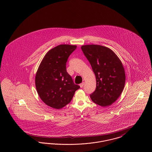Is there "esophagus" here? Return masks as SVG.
<instances>
[{
  "label": "esophagus",
  "mask_w": 152,
  "mask_h": 152,
  "mask_svg": "<svg viewBox=\"0 0 152 152\" xmlns=\"http://www.w3.org/2000/svg\"><path fill=\"white\" fill-rule=\"evenodd\" d=\"M84 83H82L81 84H80V86L81 88H83V87H84Z\"/></svg>",
  "instance_id": "1"
}]
</instances>
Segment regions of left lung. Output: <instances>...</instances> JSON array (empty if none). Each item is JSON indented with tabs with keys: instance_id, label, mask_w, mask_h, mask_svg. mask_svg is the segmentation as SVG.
I'll return each instance as SVG.
<instances>
[{
	"instance_id": "1",
	"label": "left lung",
	"mask_w": 152,
	"mask_h": 152,
	"mask_svg": "<svg viewBox=\"0 0 152 152\" xmlns=\"http://www.w3.org/2000/svg\"><path fill=\"white\" fill-rule=\"evenodd\" d=\"M81 49L96 77V89L91 99L101 107L110 105L125 87V72L121 60L112 50L102 45H85Z\"/></svg>"
}]
</instances>
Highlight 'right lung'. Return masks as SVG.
Here are the masks:
<instances>
[{
	"mask_svg": "<svg viewBox=\"0 0 152 152\" xmlns=\"http://www.w3.org/2000/svg\"><path fill=\"white\" fill-rule=\"evenodd\" d=\"M76 45L61 44L45 54L37 71V93L48 106L57 109L69 104L80 87L75 85L66 70V63Z\"/></svg>",
	"mask_w": 152,
	"mask_h": 152,
	"instance_id": "add662e5",
	"label": "right lung"
}]
</instances>
